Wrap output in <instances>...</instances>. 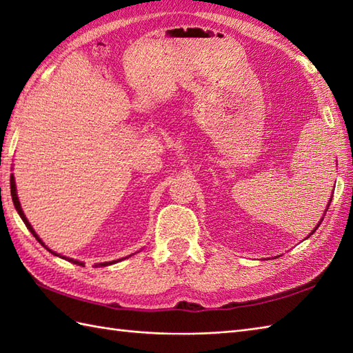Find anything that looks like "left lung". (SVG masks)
I'll list each match as a JSON object with an SVG mask.
<instances>
[{"label":"left lung","mask_w":353,"mask_h":353,"mask_svg":"<svg viewBox=\"0 0 353 353\" xmlns=\"http://www.w3.org/2000/svg\"><path fill=\"white\" fill-rule=\"evenodd\" d=\"M332 194H334V192H332ZM331 200H332V197H331ZM331 200H329V203H331ZM327 209H329V205H327V206H326V209H325V214H326V211H327ZM321 221H323V216H321V220L319 221V224H317V226H316V229H314V230L311 232V234H310V235H312V234H314V232H316V230H317V228L320 226V224H321ZM310 235H308V236H310ZM308 236H306V238H308Z\"/></svg>","instance_id":"obj_1"}]
</instances>
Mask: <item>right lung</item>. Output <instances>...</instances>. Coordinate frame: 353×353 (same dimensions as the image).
<instances>
[{"label":"right lung","instance_id":"1","mask_svg":"<svg viewBox=\"0 0 353 353\" xmlns=\"http://www.w3.org/2000/svg\"><path fill=\"white\" fill-rule=\"evenodd\" d=\"M10 194H12V200H13V205H14V208H17V211H18V214H19V216L22 219V221H24V224L27 226V229L32 232L33 234V236L37 239V241H39L45 249H47L50 253H52L54 254V256H59V258H62V259H66V261H70V262H72V264H77V265H81V267H85V262H80V261H77V259H72V258H66V256H62V254H59V253H56V252H52L51 249H48L47 245H45V243L42 241V239L39 238V235L36 234L34 232V229L32 228V224L28 223V220H27V216H26V214H24V211H22V208H21V203H19V199H18V192H17V183H14V177H13V174L10 176ZM123 259H125V258H121V259H117V261H109V262H100V264H95V267H108V265H112V264H117V262H119V261H123Z\"/></svg>","mask_w":353,"mask_h":353}]
</instances>
